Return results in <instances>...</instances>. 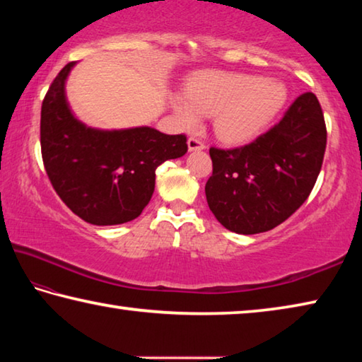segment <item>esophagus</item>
<instances>
[{
	"mask_svg": "<svg viewBox=\"0 0 362 362\" xmlns=\"http://www.w3.org/2000/svg\"><path fill=\"white\" fill-rule=\"evenodd\" d=\"M187 145H188V150L189 151H198V150H204L206 148L204 142H201V140L196 139V137H189L187 140Z\"/></svg>",
	"mask_w": 362,
	"mask_h": 362,
	"instance_id": "obj_1",
	"label": "esophagus"
}]
</instances>
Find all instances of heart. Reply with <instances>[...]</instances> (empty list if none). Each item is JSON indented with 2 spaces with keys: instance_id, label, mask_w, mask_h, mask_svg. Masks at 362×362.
<instances>
[{
  "instance_id": "1",
  "label": "heart",
  "mask_w": 362,
  "mask_h": 362,
  "mask_svg": "<svg viewBox=\"0 0 362 362\" xmlns=\"http://www.w3.org/2000/svg\"><path fill=\"white\" fill-rule=\"evenodd\" d=\"M286 99V88L274 79L206 73L188 84L187 97H174L173 107L187 127L198 126L201 116H216L214 127L220 139L244 144L265 131Z\"/></svg>"
}]
</instances>
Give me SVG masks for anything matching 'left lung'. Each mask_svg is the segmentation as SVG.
Listing matches in <instances>:
<instances>
[{"instance_id":"obj_1","label":"left lung","mask_w":362,"mask_h":362,"mask_svg":"<svg viewBox=\"0 0 362 362\" xmlns=\"http://www.w3.org/2000/svg\"><path fill=\"white\" fill-rule=\"evenodd\" d=\"M327 131L313 93L293 100L276 126L238 148L211 146L206 199L226 230L255 235L289 218L313 189Z\"/></svg>"}]
</instances>
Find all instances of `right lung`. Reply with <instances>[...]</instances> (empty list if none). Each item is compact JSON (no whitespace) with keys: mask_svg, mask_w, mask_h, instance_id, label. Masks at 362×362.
<instances>
[{"mask_svg":"<svg viewBox=\"0 0 362 362\" xmlns=\"http://www.w3.org/2000/svg\"><path fill=\"white\" fill-rule=\"evenodd\" d=\"M73 66L70 62L60 70L42 100L40 136L46 174L60 199L84 222H131L150 203L156 168L185 155L187 137L148 126L100 131L83 124L65 99Z\"/></svg>","mask_w":362,"mask_h":362,"instance_id":"right-lung-1","label":"right lung"}]
</instances>
